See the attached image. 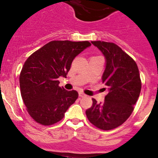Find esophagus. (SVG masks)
I'll list each match as a JSON object with an SVG mask.
<instances>
[{
  "label": "esophagus",
  "mask_w": 158,
  "mask_h": 158,
  "mask_svg": "<svg viewBox=\"0 0 158 158\" xmlns=\"http://www.w3.org/2000/svg\"><path fill=\"white\" fill-rule=\"evenodd\" d=\"M86 96V95L84 93H82V92H79V97H85Z\"/></svg>",
  "instance_id": "esophagus-1"
}]
</instances>
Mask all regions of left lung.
I'll return each instance as SVG.
<instances>
[{
    "label": "left lung",
    "mask_w": 158,
    "mask_h": 158,
    "mask_svg": "<svg viewBox=\"0 0 158 158\" xmlns=\"http://www.w3.org/2000/svg\"><path fill=\"white\" fill-rule=\"evenodd\" d=\"M92 44L105 57L102 81L108 93L103 102L92 99L86 116L97 128L111 130L121 125L134 110L141 91L139 72L135 62L117 44L100 40Z\"/></svg>",
    "instance_id": "obj_1"
}]
</instances>
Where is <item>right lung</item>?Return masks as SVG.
I'll use <instances>...</instances> for the list:
<instances>
[{
    "instance_id": "right-lung-1",
    "label": "right lung",
    "mask_w": 158,
    "mask_h": 158,
    "mask_svg": "<svg viewBox=\"0 0 158 158\" xmlns=\"http://www.w3.org/2000/svg\"><path fill=\"white\" fill-rule=\"evenodd\" d=\"M91 46L89 41L52 40L36 51L25 62L19 76L21 95L31 118L51 125L63 118L76 99L77 91L59 87L73 59Z\"/></svg>"
}]
</instances>
